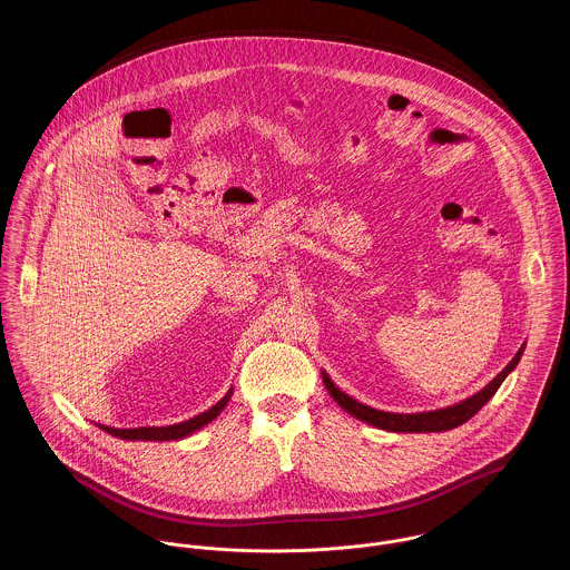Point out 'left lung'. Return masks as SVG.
Instances as JSON below:
<instances>
[{
    "label": "left lung",
    "mask_w": 570,
    "mask_h": 570,
    "mask_svg": "<svg viewBox=\"0 0 570 570\" xmlns=\"http://www.w3.org/2000/svg\"><path fill=\"white\" fill-rule=\"evenodd\" d=\"M523 354V348L515 354V358L495 376V379L489 382L485 389H481L476 395L463 400L455 406L442 407V410H434V412H416V414H395V412H382L376 407L365 406L361 402L353 400L351 395H346L344 391H340L331 379L323 374L325 380L326 391L331 393V397L344 407L346 412H351L356 419L380 428V430H386V432H414V434H421V432H446V430H453L461 423H465L468 419H472L481 407L488 404L489 400L495 395V391L500 389V384L504 382V379L515 370L519 358Z\"/></svg>",
    "instance_id": "obj_1"
}]
</instances>
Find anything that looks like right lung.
I'll list each match as a JSON object with an SVG mask.
<instances>
[{
  "label": "right lung",
  "mask_w": 570,
  "mask_h": 570,
  "mask_svg": "<svg viewBox=\"0 0 570 570\" xmlns=\"http://www.w3.org/2000/svg\"><path fill=\"white\" fill-rule=\"evenodd\" d=\"M233 395V389L217 402L216 406L209 407L207 412L194 416L190 421H184V423H177V425H168V428H136V430H115V428H107V425H100L105 432H109L110 435H117L121 440H179L184 435H190L205 428L207 423H212L216 419L217 414L224 410V406L228 404Z\"/></svg>",
  "instance_id": "obj_1"
}]
</instances>
